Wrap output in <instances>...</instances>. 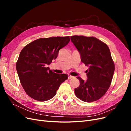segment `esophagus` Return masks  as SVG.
Returning a JSON list of instances; mask_svg holds the SVG:
<instances>
[{
  "label": "esophagus",
  "instance_id": "obj_1",
  "mask_svg": "<svg viewBox=\"0 0 131 131\" xmlns=\"http://www.w3.org/2000/svg\"><path fill=\"white\" fill-rule=\"evenodd\" d=\"M74 78V77L73 76H71V75H68V79H73Z\"/></svg>",
  "mask_w": 131,
  "mask_h": 131
}]
</instances>
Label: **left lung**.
I'll list each match as a JSON object with an SVG mask.
<instances>
[{"label":"left lung","mask_w":131,"mask_h":131,"mask_svg":"<svg viewBox=\"0 0 131 131\" xmlns=\"http://www.w3.org/2000/svg\"><path fill=\"white\" fill-rule=\"evenodd\" d=\"M71 41L81 56V61L88 66L86 81L80 77V86L74 90L76 96L86 102L102 97L109 89L115 70L110 51L106 43L93 37L74 35Z\"/></svg>","instance_id":"obj_1"}]
</instances>
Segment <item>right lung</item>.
Listing matches in <instances>:
<instances>
[{
  "mask_svg": "<svg viewBox=\"0 0 131 131\" xmlns=\"http://www.w3.org/2000/svg\"><path fill=\"white\" fill-rule=\"evenodd\" d=\"M69 41V37L40 38L23 47L16 70L21 85L30 97L40 102L48 101L68 79V75L55 73L47 66L56 59L59 50Z\"/></svg>",
  "mask_w": 131,
  "mask_h": 131,
  "instance_id": "obj_1",
  "label": "right lung"
}]
</instances>
